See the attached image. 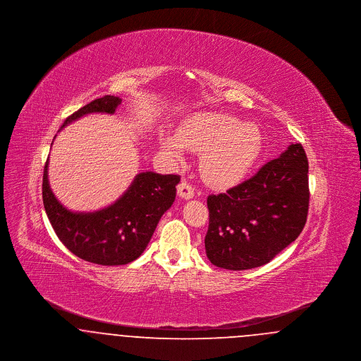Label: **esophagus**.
Returning <instances> with one entry per match:
<instances>
[{"label": "esophagus", "instance_id": "esophagus-1", "mask_svg": "<svg viewBox=\"0 0 361 361\" xmlns=\"http://www.w3.org/2000/svg\"><path fill=\"white\" fill-rule=\"evenodd\" d=\"M177 193H178L180 197L189 200V199H192L195 196V188L187 181H181L178 184V187H177Z\"/></svg>", "mask_w": 361, "mask_h": 361}]
</instances>
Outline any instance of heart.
I'll list each match as a JSON object with an SVG mask.
<instances>
[{"label": "heart", "instance_id": "heart-1", "mask_svg": "<svg viewBox=\"0 0 361 361\" xmlns=\"http://www.w3.org/2000/svg\"><path fill=\"white\" fill-rule=\"evenodd\" d=\"M161 149L174 161H183L184 149L202 153L200 173L216 188L238 184L250 172L262 152L264 137L256 124L219 112L197 114L185 121L178 135L162 134Z\"/></svg>", "mask_w": 361, "mask_h": 361}]
</instances>
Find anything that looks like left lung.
<instances>
[{
	"mask_svg": "<svg viewBox=\"0 0 361 361\" xmlns=\"http://www.w3.org/2000/svg\"><path fill=\"white\" fill-rule=\"evenodd\" d=\"M309 161L292 143L253 177L209 195L206 234L208 259L219 268L243 271L269 262L302 233L309 212Z\"/></svg>",
	"mask_w": 361,
	"mask_h": 361,
	"instance_id": "obj_1",
	"label": "left lung"
}]
</instances>
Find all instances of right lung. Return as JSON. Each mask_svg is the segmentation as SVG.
Segmentation results:
<instances>
[{"label": "right lung", "mask_w": 361, "mask_h": 361, "mask_svg": "<svg viewBox=\"0 0 361 361\" xmlns=\"http://www.w3.org/2000/svg\"><path fill=\"white\" fill-rule=\"evenodd\" d=\"M121 103L115 96L96 99L70 115L61 130L87 114H115ZM47 169L49 159L42 193L55 234L77 257L106 267L128 264L145 252L161 216L172 206L180 183L177 174L139 173L114 204L93 212H73L52 193Z\"/></svg>", "instance_id": "add662e5"}]
</instances>
